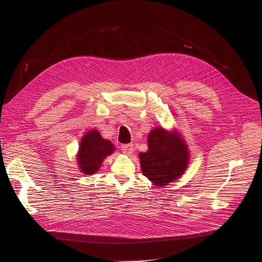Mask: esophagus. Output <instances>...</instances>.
Returning a JSON list of instances; mask_svg holds the SVG:
<instances>
[{
	"label": "esophagus",
	"mask_w": 262,
	"mask_h": 262,
	"mask_svg": "<svg viewBox=\"0 0 262 262\" xmlns=\"http://www.w3.org/2000/svg\"><path fill=\"white\" fill-rule=\"evenodd\" d=\"M121 150L125 155H130L134 150V146H133V144H124V145L121 146Z\"/></svg>",
	"instance_id": "1"
}]
</instances>
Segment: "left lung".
<instances>
[{"mask_svg": "<svg viewBox=\"0 0 262 262\" xmlns=\"http://www.w3.org/2000/svg\"><path fill=\"white\" fill-rule=\"evenodd\" d=\"M147 142L148 150L139 155L143 175L159 188L180 178L190 162L189 147L180 133L156 127Z\"/></svg>", "mask_w": 262, "mask_h": 262, "instance_id": "left-lung-1", "label": "left lung"}]
</instances>
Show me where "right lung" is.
<instances>
[{"mask_svg": "<svg viewBox=\"0 0 262 262\" xmlns=\"http://www.w3.org/2000/svg\"><path fill=\"white\" fill-rule=\"evenodd\" d=\"M115 151L111 141L103 139L96 129L88 130L80 142L77 163L80 171L86 175L96 173L103 160Z\"/></svg>", "mask_w": 262, "mask_h": 262, "instance_id": "right-lung-1", "label": "right lung"}]
</instances>
